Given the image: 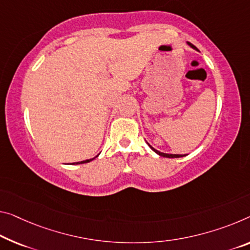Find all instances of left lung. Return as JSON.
Wrapping results in <instances>:
<instances>
[{
  "label": "left lung",
  "mask_w": 250,
  "mask_h": 250,
  "mask_svg": "<svg viewBox=\"0 0 250 250\" xmlns=\"http://www.w3.org/2000/svg\"><path fill=\"white\" fill-rule=\"evenodd\" d=\"M190 45H191V47L192 48H194V49H197V48H195L194 47V45L193 44H191V43H189ZM149 145V144H148ZM149 147H151L152 149H153V151H154L155 153H157V154H159V155H161V156H163V157H172V159H173V157H181V156H184V155H180V154H165V153H161V152H159V151H156V149L155 148H153L152 146H151V145H149Z\"/></svg>",
  "instance_id": "8db88e82"
}]
</instances>
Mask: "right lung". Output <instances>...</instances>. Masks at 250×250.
<instances>
[{
    "label": "right lung",
    "mask_w": 250,
    "mask_h": 250,
    "mask_svg": "<svg viewBox=\"0 0 250 250\" xmlns=\"http://www.w3.org/2000/svg\"><path fill=\"white\" fill-rule=\"evenodd\" d=\"M90 161H93V159H91V160H86V161H83V162H77L76 164H83V163H88V162H90Z\"/></svg>",
    "instance_id": "obj_1"
}]
</instances>
